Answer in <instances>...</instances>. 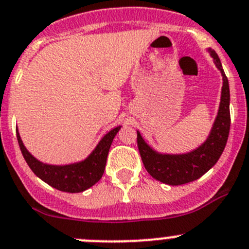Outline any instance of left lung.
Wrapping results in <instances>:
<instances>
[{
  "mask_svg": "<svg viewBox=\"0 0 249 249\" xmlns=\"http://www.w3.org/2000/svg\"><path fill=\"white\" fill-rule=\"evenodd\" d=\"M208 52L223 76V87H221L218 115L207 140L197 149L188 154H159L151 149L142 139L140 133L137 132L138 149L145 169L152 178L168 185H183L202 177L216 163L228 142L231 124L229 81L224 72L218 54L211 48L208 49Z\"/></svg>",
  "mask_w": 249,
  "mask_h": 249,
  "instance_id": "obj_1",
  "label": "left lung"
}]
</instances>
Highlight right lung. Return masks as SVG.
Listing matches in <instances>:
<instances>
[{"label": "right lung", "instance_id": "add662e5", "mask_svg": "<svg viewBox=\"0 0 249 249\" xmlns=\"http://www.w3.org/2000/svg\"><path fill=\"white\" fill-rule=\"evenodd\" d=\"M120 129L121 125L105 134L87 159L77 163L65 164V166H53L38 161L24 146L18 132H17V138L26 163L38 178L56 190L75 194L87 190L100 180L104 174L111 142Z\"/></svg>", "mask_w": 249, "mask_h": 249}]
</instances>
